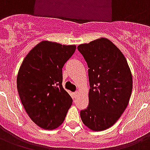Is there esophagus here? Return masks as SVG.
<instances>
[{"label": "esophagus", "instance_id": "34e87169", "mask_svg": "<svg viewBox=\"0 0 150 150\" xmlns=\"http://www.w3.org/2000/svg\"><path fill=\"white\" fill-rule=\"evenodd\" d=\"M78 94H79L78 92L76 91V92H74V94H74V98H76V97L78 96Z\"/></svg>", "mask_w": 150, "mask_h": 150}]
</instances>
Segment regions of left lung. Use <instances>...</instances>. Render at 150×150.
I'll return each instance as SVG.
<instances>
[{"instance_id":"left-lung-1","label":"left lung","mask_w":150,"mask_h":150,"mask_svg":"<svg viewBox=\"0 0 150 150\" xmlns=\"http://www.w3.org/2000/svg\"><path fill=\"white\" fill-rule=\"evenodd\" d=\"M88 66L89 105L81 111L83 123L92 131L111 127L130 100L132 76L123 53L113 42L100 38L78 45Z\"/></svg>"}]
</instances>
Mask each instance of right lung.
Segmentation results:
<instances>
[{"label":"right lung","instance_id":"1","mask_svg":"<svg viewBox=\"0 0 150 150\" xmlns=\"http://www.w3.org/2000/svg\"><path fill=\"white\" fill-rule=\"evenodd\" d=\"M76 48L42 41L28 53L19 68V97L28 115L42 129L58 128L71 106V97L62 86V69Z\"/></svg>","mask_w":150,"mask_h":150}]
</instances>
